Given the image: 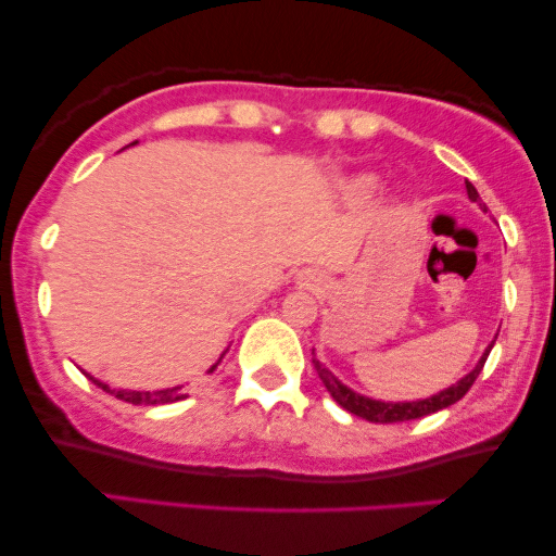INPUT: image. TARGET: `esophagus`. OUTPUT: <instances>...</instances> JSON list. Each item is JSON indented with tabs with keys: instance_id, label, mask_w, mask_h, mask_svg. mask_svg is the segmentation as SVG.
<instances>
[{
	"instance_id": "1",
	"label": "esophagus",
	"mask_w": 556,
	"mask_h": 556,
	"mask_svg": "<svg viewBox=\"0 0 556 556\" xmlns=\"http://www.w3.org/2000/svg\"><path fill=\"white\" fill-rule=\"evenodd\" d=\"M303 286H308V288H314V286H318L321 283V276H316L314 270H308V273H303Z\"/></svg>"
}]
</instances>
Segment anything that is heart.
Returning <instances> with one entry per match:
<instances>
[{"instance_id":"heart-1","label":"heart","mask_w":556,"mask_h":556,"mask_svg":"<svg viewBox=\"0 0 556 556\" xmlns=\"http://www.w3.org/2000/svg\"><path fill=\"white\" fill-rule=\"evenodd\" d=\"M371 187H375V179L371 177H359V179H354V185H352L354 192H369Z\"/></svg>"}]
</instances>
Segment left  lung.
<instances>
[{
    "mask_svg": "<svg viewBox=\"0 0 556 556\" xmlns=\"http://www.w3.org/2000/svg\"><path fill=\"white\" fill-rule=\"evenodd\" d=\"M466 189H468V197L473 202H481V197H478L476 187L466 181ZM498 337V333H496ZM496 341V339H493ZM493 341L489 346H485V352L481 354V359L476 362V367L468 371L466 377H460L458 382L445 387V390H440L438 394H430V397L425 400H413V402H384V400H375V397H367V394H359L354 392L352 387H346L341 379L333 375L324 367L321 362L314 356V364H316V371L318 377H321V382L326 387V392L331 394L333 400H337L339 407H344L346 413H352L356 417H362V420L367 422H379V425H387V422H407V420H417V417H425V415H432L438 413V409H445L458 402L463 394H466L470 387H473L476 377L481 375L485 359H489L491 349H493Z\"/></svg>",
    "mask_w": 556,
    "mask_h": 556,
    "instance_id": "8db88e82",
    "label": "left lung"
}]
</instances>
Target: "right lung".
<instances>
[{"instance_id": "obj_1", "label": "right lung", "mask_w": 556, "mask_h": 556, "mask_svg": "<svg viewBox=\"0 0 556 556\" xmlns=\"http://www.w3.org/2000/svg\"><path fill=\"white\" fill-rule=\"evenodd\" d=\"M136 143V141H134ZM131 143V147H134ZM227 354V349L223 352V356ZM223 356H219V359L212 364L210 367V371H215L217 369V364L223 362ZM90 377V375H88ZM93 379V384H98L101 387L103 392H111V394H116L118 400H124V402H131V405H169V402H179V400H185L187 394H185V390H181V387L185 384H177V387H166V390H154V392H147V390H111L109 384L105 382H101V379H96V377H90Z\"/></svg>"}]
</instances>
